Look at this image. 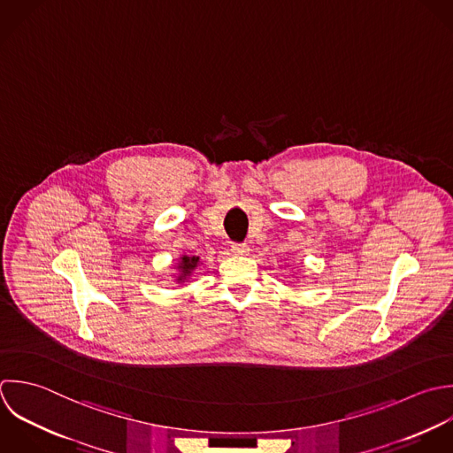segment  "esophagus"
I'll use <instances>...</instances> for the list:
<instances>
[{"instance_id": "obj_1", "label": "esophagus", "mask_w": 453, "mask_h": 453, "mask_svg": "<svg viewBox=\"0 0 453 453\" xmlns=\"http://www.w3.org/2000/svg\"><path fill=\"white\" fill-rule=\"evenodd\" d=\"M231 250H233L234 256H247L250 249H249V245H245V243H234Z\"/></svg>"}]
</instances>
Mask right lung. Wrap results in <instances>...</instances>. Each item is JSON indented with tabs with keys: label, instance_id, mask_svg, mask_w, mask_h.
<instances>
[{
	"label": "right lung",
	"instance_id": "1",
	"mask_svg": "<svg viewBox=\"0 0 453 453\" xmlns=\"http://www.w3.org/2000/svg\"><path fill=\"white\" fill-rule=\"evenodd\" d=\"M201 265H203V261L199 259V256H187V254H183V256L176 257L174 265H173V268L176 272L174 273V282L180 284V286H183L185 282H190L192 275L199 270Z\"/></svg>",
	"mask_w": 453,
	"mask_h": 453
}]
</instances>
